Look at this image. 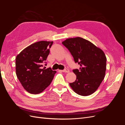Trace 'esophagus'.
I'll use <instances>...</instances> for the list:
<instances>
[{"label": "esophagus", "mask_w": 125, "mask_h": 125, "mask_svg": "<svg viewBox=\"0 0 125 125\" xmlns=\"http://www.w3.org/2000/svg\"><path fill=\"white\" fill-rule=\"evenodd\" d=\"M60 71L63 72V73H69V70L68 69H65L64 70H60Z\"/></svg>", "instance_id": "esophagus-1"}]
</instances>
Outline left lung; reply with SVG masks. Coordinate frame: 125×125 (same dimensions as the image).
Segmentation results:
<instances>
[{"label":"left lung","mask_w":125,"mask_h":125,"mask_svg":"<svg viewBox=\"0 0 125 125\" xmlns=\"http://www.w3.org/2000/svg\"><path fill=\"white\" fill-rule=\"evenodd\" d=\"M62 44L69 50L75 63L80 65L73 71L77 78L69 84L79 95L88 96L99 88L105 77L106 57L103 51L81 37L68 39Z\"/></svg>","instance_id":"left-lung-1"}]
</instances>
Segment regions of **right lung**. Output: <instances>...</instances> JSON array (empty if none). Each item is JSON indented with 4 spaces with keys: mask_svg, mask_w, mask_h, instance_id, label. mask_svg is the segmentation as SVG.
I'll return each mask as SVG.
<instances>
[{
    "mask_svg": "<svg viewBox=\"0 0 125 125\" xmlns=\"http://www.w3.org/2000/svg\"><path fill=\"white\" fill-rule=\"evenodd\" d=\"M53 42L40 41L21 51L16 58L18 79L24 89L31 94H39L48 87L56 73L51 68L45 69L43 64L50 54Z\"/></svg>",
    "mask_w": 125,
    "mask_h": 125,
    "instance_id": "1",
    "label": "right lung"
}]
</instances>
